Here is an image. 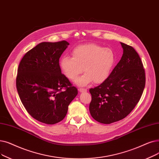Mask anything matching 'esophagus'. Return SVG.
<instances>
[{"label": "esophagus", "mask_w": 159, "mask_h": 159, "mask_svg": "<svg viewBox=\"0 0 159 159\" xmlns=\"http://www.w3.org/2000/svg\"><path fill=\"white\" fill-rule=\"evenodd\" d=\"M79 90L80 92H87V89L86 88H80L79 89Z\"/></svg>", "instance_id": "1"}]
</instances>
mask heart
Wrapping results in <instances>:
<instances>
[{"label":"heart","mask_w":159,"mask_h":159,"mask_svg":"<svg viewBox=\"0 0 159 159\" xmlns=\"http://www.w3.org/2000/svg\"><path fill=\"white\" fill-rule=\"evenodd\" d=\"M71 54L72 57H61L60 67L66 77L73 81L84 70L85 73L77 81L79 86H86L92 80L95 84L104 82L109 77L116 61L112 49L93 43L75 47Z\"/></svg>","instance_id":"1"}]
</instances>
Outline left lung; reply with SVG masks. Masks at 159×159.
Instances as JSON below:
<instances>
[{"label":"left lung","mask_w":159,"mask_h":159,"mask_svg":"<svg viewBox=\"0 0 159 159\" xmlns=\"http://www.w3.org/2000/svg\"><path fill=\"white\" fill-rule=\"evenodd\" d=\"M121 45L122 57L109 77L98 86L89 89V112L101 123L125 118L139 102L146 84V74L139 54L133 47Z\"/></svg>","instance_id":"1"}]
</instances>
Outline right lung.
Wrapping results in <instances>:
<instances>
[{"label": "right lung", "instance_id": "1", "mask_svg": "<svg viewBox=\"0 0 159 159\" xmlns=\"http://www.w3.org/2000/svg\"><path fill=\"white\" fill-rule=\"evenodd\" d=\"M69 45L64 40L42 42L27 52L19 63L16 88L20 99L28 113L41 123L61 121L78 93L59 65Z\"/></svg>", "mask_w": 159, "mask_h": 159}]
</instances>
